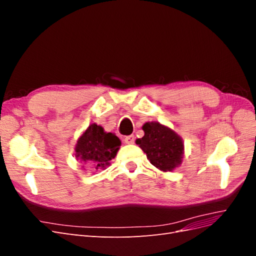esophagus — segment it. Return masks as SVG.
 <instances>
[{"mask_svg": "<svg viewBox=\"0 0 256 256\" xmlns=\"http://www.w3.org/2000/svg\"><path fill=\"white\" fill-rule=\"evenodd\" d=\"M124 141H125L126 144H134V141H136V138H134V136H132V134H131V136H127L125 138V140H124Z\"/></svg>", "mask_w": 256, "mask_h": 256, "instance_id": "esophagus-1", "label": "esophagus"}]
</instances>
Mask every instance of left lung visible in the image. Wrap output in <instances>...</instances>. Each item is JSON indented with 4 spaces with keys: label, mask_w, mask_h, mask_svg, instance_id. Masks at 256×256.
Masks as SVG:
<instances>
[{
    "label": "left lung",
    "mask_w": 256,
    "mask_h": 256,
    "mask_svg": "<svg viewBox=\"0 0 256 256\" xmlns=\"http://www.w3.org/2000/svg\"><path fill=\"white\" fill-rule=\"evenodd\" d=\"M144 136L136 143L146 154L150 164L164 172L173 171L182 164L184 154L182 138L175 131L158 122H145Z\"/></svg>",
    "instance_id": "left-lung-1"
}]
</instances>
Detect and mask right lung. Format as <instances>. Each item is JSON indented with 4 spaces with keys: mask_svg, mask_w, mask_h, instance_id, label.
Returning a JSON list of instances; mask_svg holds the SVG:
<instances>
[{
    "mask_svg": "<svg viewBox=\"0 0 256 256\" xmlns=\"http://www.w3.org/2000/svg\"><path fill=\"white\" fill-rule=\"evenodd\" d=\"M120 144L114 134H106L102 126L92 124L76 144V158L96 168H104L116 156Z\"/></svg>",
    "mask_w": 256,
    "mask_h": 256,
    "instance_id": "add662e5",
    "label": "right lung"
}]
</instances>
